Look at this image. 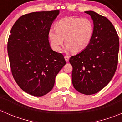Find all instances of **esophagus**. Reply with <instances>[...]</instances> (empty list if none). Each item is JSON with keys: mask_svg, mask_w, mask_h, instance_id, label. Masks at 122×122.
Here are the masks:
<instances>
[{"mask_svg": "<svg viewBox=\"0 0 122 122\" xmlns=\"http://www.w3.org/2000/svg\"><path fill=\"white\" fill-rule=\"evenodd\" d=\"M64 58H65V60H66V62H68L69 58H70V56H68V55H66Z\"/></svg>", "mask_w": 122, "mask_h": 122, "instance_id": "1", "label": "esophagus"}]
</instances>
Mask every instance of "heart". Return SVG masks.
<instances>
[{"instance_id": "obj_1", "label": "heart", "mask_w": 122, "mask_h": 122, "mask_svg": "<svg viewBox=\"0 0 122 122\" xmlns=\"http://www.w3.org/2000/svg\"><path fill=\"white\" fill-rule=\"evenodd\" d=\"M55 28L49 30V38L52 48L59 51L64 39L67 51L80 52L90 44L94 32L93 23L87 18L67 17L59 20Z\"/></svg>"}]
</instances>
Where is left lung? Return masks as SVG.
<instances>
[{"label": "left lung", "mask_w": 122, "mask_h": 122, "mask_svg": "<svg viewBox=\"0 0 122 122\" xmlns=\"http://www.w3.org/2000/svg\"><path fill=\"white\" fill-rule=\"evenodd\" d=\"M94 23V32L88 46L72 56V82L75 89L86 95L97 93L113 77L118 63L119 39L114 26L103 16L86 11Z\"/></svg>", "instance_id": "8db88e82"}]
</instances>
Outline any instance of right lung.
<instances>
[{"label":"right lung","instance_id":"right-lung-1","mask_svg":"<svg viewBox=\"0 0 122 122\" xmlns=\"http://www.w3.org/2000/svg\"><path fill=\"white\" fill-rule=\"evenodd\" d=\"M60 11L35 12L20 16L10 30L8 53L13 78L26 93L40 97L53 88L55 77L66 64L54 51L49 30Z\"/></svg>","mask_w":122,"mask_h":122}]
</instances>
